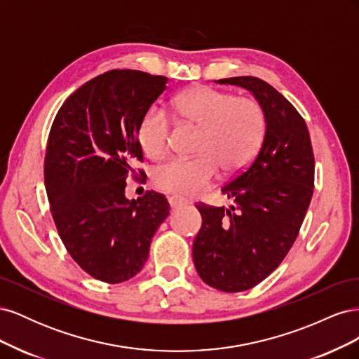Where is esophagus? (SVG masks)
Wrapping results in <instances>:
<instances>
[{"label": "esophagus", "mask_w": 359, "mask_h": 359, "mask_svg": "<svg viewBox=\"0 0 359 359\" xmlns=\"http://www.w3.org/2000/svg\"><path fill=\"white\" fill-rule=\"evenodd\" d=\"M168 202H169V205H170V208H180V206L187 203L186 199L181 198V196H177V194H173V196H169V198H168Z\"/></svg>", "instance_id": "obj_1"}]
</instances>
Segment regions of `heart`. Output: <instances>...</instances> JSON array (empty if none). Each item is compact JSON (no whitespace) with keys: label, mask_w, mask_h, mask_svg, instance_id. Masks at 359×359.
Returning <instances> with one entry per match:
<instances>
[{"label":"heart","mask_w":359,"mask_h":359,"mask_svg":"<svg viewBox=\"0 0 359 359\" xmlns=\"http://www.w3.org/2000/svg\"><path fill=\"white\" fill-rule=\"evenodd\" d=\"M182 123L199 128L198 156L177 157L154 172L156 186L168 193L191 196L202 191L222 168L224 175L243 170L256 156L265 133V115L253 99L196 86L175 99ZM170 121L160 107H151L140 119L137 139L151 158H160L169 147Z\"/></svg>","instance_id":"1"}]
</instances>
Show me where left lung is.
I'll return each instance as SVG.
<instances>
[{"label": "left lung", "instance_id": "8db88e82", "mask_svg": "<svg viewBox=\"0 0 359 359\" xmlns=\"http://www.w3.org/2000/svg\"><path fill=\"white\" fill-rule=\"evenodd\" d=\"M215 83L253 94L265 115V135L250 166L222 187L233 203L196 205L202 227L193 262L206 285L243 292L273 273L295 243L313 196L314 158L306 121L274 86L253 76Z\"/></svg>", "mask_w": 359, "mask_h": 359}]
</instances>
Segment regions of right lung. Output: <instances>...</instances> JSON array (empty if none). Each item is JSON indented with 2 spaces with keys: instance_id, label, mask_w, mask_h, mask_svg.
Returning a JSON list of instances; mask_svg holds the SVG:
<instances>
[{
  "instance_id": "1",
  "label": "right lung",
  "mask_w": 359,
  "mask_h": 359,
  "mask_svg": "<svg viewBox=\"0 0 359 359\" xmlns=\"http://www.w3.org/2000/svg\"><path fill=\"white\" fill-rule=\"evenodd\" d=\"M166 83L165 76L139 70L106 72L64 102L50 128L45 186L53 222L76 264L106 283L142 269L169 215L163 194L126 198L133 161L142 160L140 119Z\"/></svg>"
}]
</instances>
